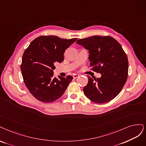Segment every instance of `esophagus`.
Returning <instances> with one entry per match:
<instances>
[{
    "instance_id": "34e87169",
    "label": "esophagus",
    "mask_w": 146,
    "mask_h": 146,
    "mask_svg": "<svg viewBox=\"0 0 146 146\" xmlns=\"http://www.w3.org/2000/svg\"><path fill=\"white\" fill-rule=\"evenodd\" d=\"M78 77H79V75L77 74L73 75V78H74V79H76V78H78Z\"/></svg>"
}]
</instances>
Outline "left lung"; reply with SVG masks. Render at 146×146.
<instances>
[{"label":"left lung","instance_id":"8db88e82","mask_svg":"<svg viewBox=\"0 0 146 146\" xmlns=\"http://www.w3.org/2000/svg\"><path fill=\"white\" fill-rule=\"evenodd\" d=\"M76 43L89 50L92 70L101 74V78L95 80L87 76L84 94L97 104L113 100L122 90L128 76V58L121 45L109 36H93L80 39Z\"/></svg>","mask_w":146,"mask_h":146}]
</instances>
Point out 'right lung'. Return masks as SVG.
<instances>
[{
    "label": "right lung",
    "instance_id": "obj_1",
    "mask_svg": "<svg viewBox=\"0 0 146 146\" xmlns=\"http://www.w3.org/2000/svg\"><path fill=\"white\" fill-rule=\"evenodd\" d=\"M77 38L40 36L33 40L22 56L21 69L23 81L37 100L51 102L62 96L73 77H54L56 62L64 60L65 51Z\"/></svg>",
    "mask_w": 146,
    "mask_h": 146
}]
</instances>
